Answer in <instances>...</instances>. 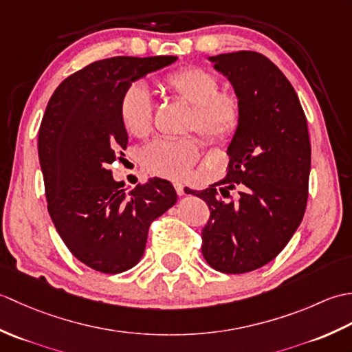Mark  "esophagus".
Returning <instances> with one entry per match:
<instances>
[{
  "label": "esophagus",
  "instance_id": "obj_1",
  "mask_svg": "<svg viewBox=\"0 0 352 352\" xmlns=\"http://www.w3.org/2000/svg\"><path fill=\"white\" fill-rule=\"evenodd\" d=\"M174 189H175V192H177V195H183L184 193V186H183V183H180V182H174Z\"/></svg>",
  "mask_w": 352,
  "mask_h": 352
}]
</instances>
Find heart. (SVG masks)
<instances>
[{
  "instance_id": "obj_1",
  "label": "heart",
  "mask_w": 352,
  "mask_h": 352,
  "mask_svg": "<svg viewBox=\"0 0 352 352\" xmlns=\"http://www.w3.org/2000/svg\"><path fill=\"white\" fill-rule=\"evenodd\" d=\"M164 83L182 100L195 107L192 125L208 140H228L237 131L242 118L236 95L219 92V81L212 72L184 68L169 74ZM125 130L144 138L151 130L153 101L144 83L125 89L119 106ZM199 157V144L192 138H159L142 151V164L149 174L180 178Z\"/></svg>"
}]
</instances>
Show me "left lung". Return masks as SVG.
Wrapping results in <instances>:
<instances>
[{
  "mask_svg": "<svg viewBox=\"0 0 352 352\" xmlns=\"http://www.w3.org/2000/svg\"><path fill=\"white\" fill-rule=\"evenodd\" d=\"M242 107L227 148V175L201 192L210 218L203 256L223 274L251 272L283 251L307 206L311 148L307 119L294 86L267 57L236 51L208 57ZM239 185L241 197L227 200Z\"/></svg>",
  "mask_w": 352,
  "mask_h": 352,
  "instance_id": "left-lung-1",
  "label": "left lung"
}]
</instances>
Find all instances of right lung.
I'll return each mask as SVG.
<instances>
[{
    "instance_id": "obj_1",
    "label": "right lung",
    "mask_w": 352,
    "mask_h": 352,
    "mask_svg": "<svg viewBox=\"0 0 352 352\" xmlns=\"http://www.w3.org/2000/svg\"><path fill=\"white\" fill-rule=\"evenodd\" d=\"M175 60L119 56L94 62L63 80L45 110L37 151L48 212L74 257L95 271L136 266L151 222L177 203L169 182L151 178L126 192L107 169L129 144L119 113L125 89Z\"/></svg>"
}]
</instances>
